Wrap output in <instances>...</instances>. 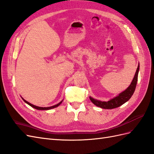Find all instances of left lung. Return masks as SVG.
I'll use <instances>...</instances> for the list:
<instances>
[{"label": "left lung", "mask_w": 154, "mask_h": 154, "mask_svg": "<svg viewBox=\"0 0 154 154\" xmlns=\"http://www.w3.org/2000/svg\"><path fill=\"white\" fill-rule=\"evenodd\" d=\"M139 67L140 66L139 64V66H138L136 71V73L135 74V76H134L131 83L128 86V88L125 90L124 91L118 94V96H117L116 97L112 98V99L108 101H101L100 100L94 99L92 97H90V100H91L92 103L95 105H96L97 107H100L102 109H115L120 107L122 105H123L131 98L134 92H135L137 83L138 73H139Z\"/></svg>", "instance_id": "left-lung-1"}]
</instances>
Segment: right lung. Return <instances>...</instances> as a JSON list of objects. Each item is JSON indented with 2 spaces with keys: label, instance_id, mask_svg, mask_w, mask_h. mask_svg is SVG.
Instances as JSON below:
<instances>
[{
  "label": "right lung",
  "instance_id": "1",
  "mask_svg": "<svg viewBox=\"0 0 154 154\" xmlns=\"http://www.w3.org/2000/svg\"><path fill=\"white\" fill-rule=\"evenodd\" d=\"M21 98L23 99V100L26 103H27L28 105H29L30 106H31V107H33V108H34V109H37V110H49V109H54V108H55V107H57L58 106L60 105L62 103V102L63 101V100H62V101L60 102V103H58V104L55 105L51 106V107H38V106H36V105H32V104H31L30 103H29V102H28L27 101H26L25 100L23 99V97H21Z\"/></svg>",
  "mask_w": 154,
  "mask_h": 154
}]
</instances>
